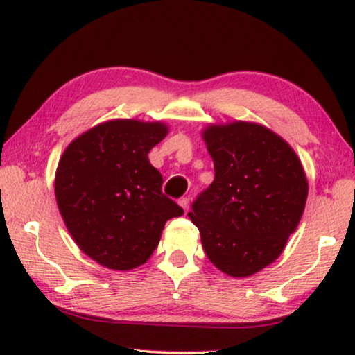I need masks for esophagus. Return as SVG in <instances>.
Segmentation results:
<instances>
[{"instance_id": "1", "label": "esophagus", "mask_w": 355, "mask_h": 355, "mask_svg": "<svg viewBox=\"0 0 355 355\" xmlns=\"http://www.w3.org/2000/svg\"><path fill=\"white\" fill-rule=\"evenodd\" d=\"M179 205H181L182 208H184V211H189V205H191V202H189V198L187 197H182V198H179Z\"/></svg>"}]
</instances>
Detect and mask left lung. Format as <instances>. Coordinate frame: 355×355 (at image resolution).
<instances>
[{
    "label": "left lung",
    "instance_id": "obj_1",
    "mask_svg": "<svg viewBox=\"0 0 355 355\" xmlns=\"http://www.w3.org/2000/svg\"><path fill=\"white\" fill-rule=\"evenodd\" d=\"M215 181L187 213L203 250L226 275L242 278L283 252L307 200V179L294 150L263 125L232 123L203 132Z\"/></svg>",
    "mask_w": 355,
    "mask_h": 355
}]
</instances>
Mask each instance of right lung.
Returning a JSON list of instances; mask_svg holds the SVG:
<instances>
[{"label": "right lung", "instance_id": "add662e5", "mask_svg": "<svg viewBox=\"0 0 355 355\" xmlns=\"http://www.w3.org/2000/svg\"><path fill=\"white\" fill-rule=\"evenodd\" d=\"M162 123L116 119L95 125L64 150L55 193L72 239L111 270H132L157 249L164 223L184 210L162 191L148 152L166 137Z\"/></svg>", "mask_w": 355, "mask_h": 355}]
</instances>
